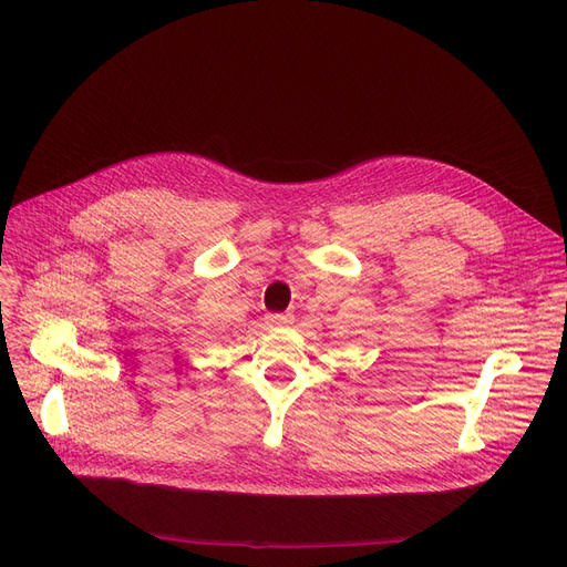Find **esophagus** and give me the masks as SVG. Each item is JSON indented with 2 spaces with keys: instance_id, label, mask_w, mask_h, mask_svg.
Masks as SVG:
<instances>
[{
  "instance_id": "1",
  "label": "esophagus",
  "mask_w": 567,
  "mask_h": 567,
  "mask_svg": "<svg viewBox=\"0 0 567 567\" xmlns=\"http://www.w3.org/2000/svg\"><path fill=\"white\" fill-rule=\"evenodd\" d=\"M291 321H293L291 315H266L268 329H289Z\"/></svg>"
}]
</instances>
